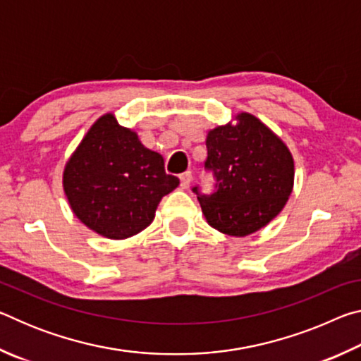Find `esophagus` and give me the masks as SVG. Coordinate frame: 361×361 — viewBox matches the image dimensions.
Instances as JSON below:
<instances>
[{"instance_id":"obj_1","label":"esophagus","mask_w":361,"mask_h":361,"mask_svg":"<svg viewBox=\"0 0 361 361\" xmlns=\"http://www.w3.org/2000/svg\"><path fill=\"white\" fill-rule=\"evenodd\" d=\"M191 181H192L191 172H185V173L180 175V186H181V189H188L189 185H191Z\"/></svg>"}]
</instances>
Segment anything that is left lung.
Instances as JSON below:
<instances>
[{"instance_id": "1", "label": "left lung", "mask_w": 361, "mask_h": 361, "mask_svg": "<svg viewBox=\"0 0 361 361\" xmlns=\"http://www.w3.org/2000/svg\"><path fill=\"white\" fill-rule=\"evenodd\" d=\"M205 169L216 178V191L199 194L202 213L212 228L232 237H245L276 218L293 191L295 161L282 138L256 116L239 113L207 133Z\"/></svg>"}]
</instances>
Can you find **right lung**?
Here are the masks:
<instances>
[{
  "instance_id": "1",
  "label": "right lung",
  "mask_w": 361,
  "mask_h": 361,
  "mask_svg": "<svg viewBox=\"0 0 361 361\" xmlns=\"http://www.w3.org/2000/svg\"><path fill=\"white\" fill-rule=\"evenodd\" d=\"M180 185L164 157L145 148L137 132L103 114L85 133L63 170V191L81 223L122 240L152 223L164 195Z\"/></svg>"
}]
</instances>
